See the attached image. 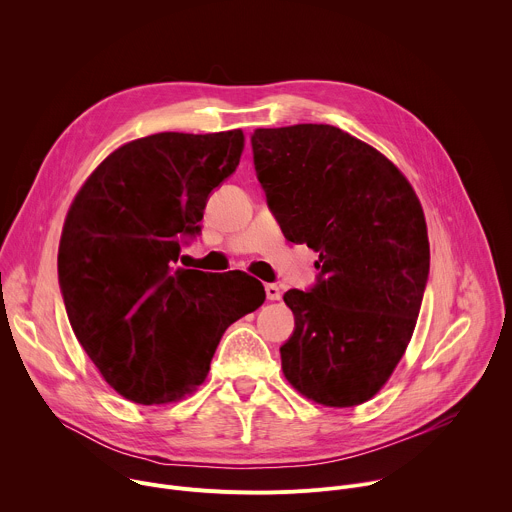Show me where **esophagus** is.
<instances>
[{
	"mask_svg": "<svg viewBox=\"0 0 512 512\" xmlns=\"http://www.w3.org/2000/svg\"><path fill=\"white\" fill-rule=\"evenodd\" d=\"M265 296H267V300H281V287L277 283H267Z\"/></svg>",
	"mask_w": 512,
	"mask_h": 512,
	"instance_id": "34e87169",
	"label": "esophagus"
}]
</instances>
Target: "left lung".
<instances>
[{
    "mask_svg": "<svg viewBox=\"0 0 512 512\" xmlns=\"http://www.w3.org/2000/svg\"><path fill=\"white\" fill-rule=\"evenodd\" d=\"M253 164L281 233L320 253L316 283L285 291L296 328L285 379L328 407L369 401L401 360L429 275L421 204L371 145L318 123L255 129Z\"/></svg>",
    "mask_w": 512,
    "mask_h": 512,
    "instance_id": "8db88e82",
    "label": "left lung"
}]
</instances>
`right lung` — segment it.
<instances>
[{"label": "right lung", "mask_w": 512, "mask_h": 512, "mask_svg": "<svg viewBox=\"0 0 512 512\" xmlns=\"http://www.w3.org/2000/svg\"><path fill=\"white\" fill-rule=\"evenodd\" d=\"M243 131L156 133L115 150L72 202L58 283L103 379L141 405L178 401L206 377L225 330L263 300L241 271L178 267L214 188L239 166Z\"/></svg>", "instance_id": "right-lung-1"}]
</instances>
